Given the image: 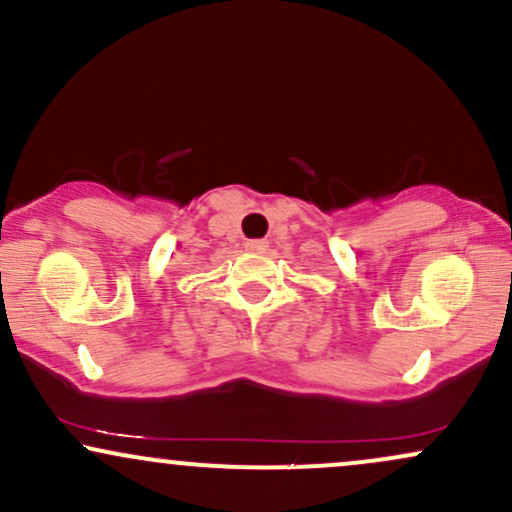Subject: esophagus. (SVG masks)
Segmentation results:
<instances>
[{
    "label": "esophagus",
    "mask_w": 512,
    "mask_h": 512,
    "mask_svg": "<svg viewBox=\"0 0 512 512\" xmlns=\"http://www.w3.org/2000/svg\"><path fill=\"white\" fill-rule=\"evenodd\" d=\"M245 248L260 255V252H267L269 243H267V240H248V243H245Z\"/></svg>",
    "instance_id": "esophagus-1"
}]
</instances>
